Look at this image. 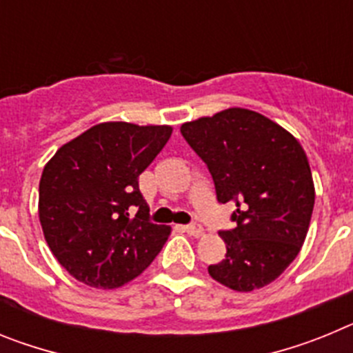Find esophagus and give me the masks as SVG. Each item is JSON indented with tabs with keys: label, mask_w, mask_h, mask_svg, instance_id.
<instances>
[{
	"label": "esophagus",
	"mask_w": 353,
	"mask_h": 353,
	"mask_svg": "<svg viewBox=\"0 0 353 353\" xmlns=\"http://www.w3.org/2000/svg\"><path fill=\"white\" fill-rule=\"evenodd\" d=\"M185 232L189 233V235H192V236H198V235H201V233H203V226L194 221V223L187 224Z\"/></svg>",
	"instance_id": "obj_1"
}]
</instances>
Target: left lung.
<instances>
[{"mask_svg":"<svg viewBox=\"0 0 353 353\" xmlns=\"http://www.w3.org/2000/svg\"><path fill=\"white\" fill-rule=\"evenodd\" d=\"M180 132L207 164L217 201L236 205L235 228L219 232L226 258L208 274L235 292L263 288L307 235L314 185L305 152L281 125L242 108L187 121Z\"/></svg>","mask_w":353,"mask_h":353,"instance_id":"left-lung-1","label":"left lung"}]
</instances>
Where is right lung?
Segmentation results:
<instances>
[{"instance_id":"add662e5","label":"right lung","mask_w":353,"mask_h":353,"mask_svg":"<svg viewBox=\"0 0 353 353\" xmlns=\"http://www.w3.org/2000/svg\"><path fill=\"white\" fill-rule=\"evenodd\" d=\"M173 129L105 121L68 141L46 164L39 217L56 260L77 281L118 288L161 252L170 228L150 223L139 174Z\"/></svg>"}]
</instances>
